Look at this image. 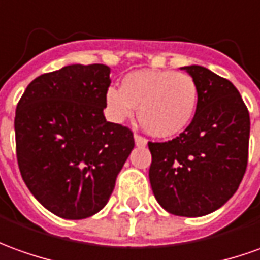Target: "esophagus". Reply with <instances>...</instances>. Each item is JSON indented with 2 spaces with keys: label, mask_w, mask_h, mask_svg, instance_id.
Returning <instances> with one entry per match:
<instances>
[{
  "label": "esophagus",
  "mask_w": 260,
  "mask_h": 260,
  "mask_svg": "<svg viewBox=\"0 0 260 260\" xmlns=\"http://www.w3.org/2000/svg\"><path fill=\"white\" fill-rule=\"evenodd\" d=\"M134 143H136L137 147H144V146H147V140H146L144 137L139 136V134H134Z\"/></svg>",
  "instance_id": "34e87169"
}]
</instances>
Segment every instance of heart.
<instances>
[{
  "instance_id": "heart-1",
  "label": "heart",
  "mask_w": 260,
  "mask_h": 260,
  "mask_svg": "<svg viewBox=\"0 0 260 260\" xmlns=\"http://www.w3.org/2000/svg\"><path fill=\"white\" fill-rule=\"evenodd\" d=\"M106 107L114 121L128 119L139 107L141 127L158 139L182 133L194 120L198 86L187 73L143 69L126 75L121 87H109Z\"/></svg>"
}]
</instances>
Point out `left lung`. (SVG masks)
I'll list each match as a JSON object with an SVG mask.
<instances>
[{
	"label": "left lung",
	"mask_w": 260,
	"mask_h": 260,
	"mask_svg": "<svg viewBox=\"0 0 260 260\" xmlns=\"http://www.w3.org/2000/svg\"><path fill=\"white\" fill-rule=\"evenodd\" d=\"M198 86L194 120L178 137L148 143L154 197L173 215H208L235 194L248 166L250 120L228 79L204 66H182Z\"/></svg>",
	"instance_id": "1"
}]
</instances>
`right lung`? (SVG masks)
<instances>
[{"mask_svg": "<svg viewBox=\"0 0 260 260\" xmlns=\"http://www.w3.org/2000/svg\"><path fill=\"white\" fill-rule=\"evenodd\" d=\"M106 65H69L34 79L15 112L17 160L32 195L52 214L83 219L109 201L134 148L130 128L107 121Z\"/></svg>", "mask_w": 260, "mask_h": 260, "instance_id": "1", "label": "right lung"}]
</instances>
